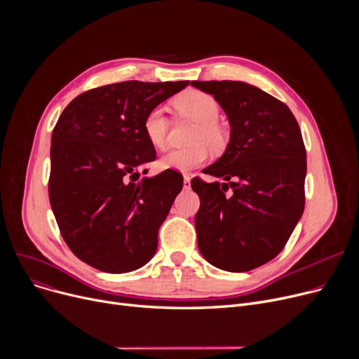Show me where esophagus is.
<instances>
[{
  "mask_svg": "<svg viewBox=\"0 0 359 359\" xmlns=\"http://www.w3.org/2000/svg\"><path fill=\"white\" fill-rule=\"evenodd\" d=\"M183 186H184V189H189V187H191V177L189 176L183 177Z\"/></svg>",
  "mask_w": 359,
  "mask_h": 359,
  "instance_id": "esophagus-1",
  "label": "esophagus"
}]
</instances>
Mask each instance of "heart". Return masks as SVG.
I'll list each match as a JSON object with an SVG mask.
<instances>
[{"label": "heart", "instance_id": "heart-1", "mask_svg": "<svg viewBox=\"0 0 359 359\" xmlns=\"http://www.w3.org/2000/svg\"><path fill=\"white\" fill-rule=\"evenodd\" d=\"M173 104L180 115L195 121L196 126L191 137L192 145L167 151L160 160V165L184 173L206 161L210 156L206 144L212 149H219L227 141V134L217 121L221 110L219 103L210 93L186 90L179 94ZM142 130L151 145L158 149L165 147L168 121L163 107L157 106L147 113L142 122Z\"/></svg>", "mask_w": 359, "mask_h": 359}]
</instances>
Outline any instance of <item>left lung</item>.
<instances>
[{
  "instance_id": "1",
  "label": "left lung",
  "mask_w": 359,
  "mask_h": 359,
  "mask_svg": "<svg viewBox=\"0 0 359 359\" xmlns=\"http://www.w3.org/2000/svg\"><path fill=\"white\" fill-rule=\"evenodd\" d=\"M210 93L229 118L225 153L195 177L198 248L211 265L248 272L280 253L304 211L306 147L290 107L241 81H192ZM231 192H228V189Z\"/></svg>"
}]
</instances>
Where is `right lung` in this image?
<instances>
[{"mask_svg": "<svg viewBox=\"0 0 359 359\" xmlns=\"http://www.w3.org/2000/svg\"><path fill=\"white\" fill-rule=\"evenodd\" d=\"M187 84L123 81L93 88L75 97L56 122L49 201L61 236L87 265L125 273L156 255L158 229L183 177L165 170L140 179V170L156 160L142 122Z\"/></svg>", "mask_w": 359, "mask_h": 359, "instance_id": "add662e5", "label": "right lung"}]
</instances>
